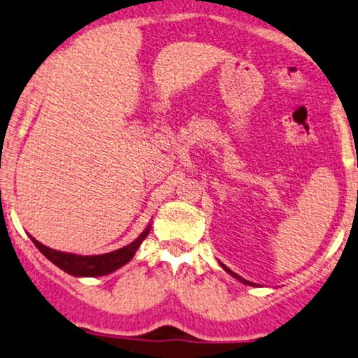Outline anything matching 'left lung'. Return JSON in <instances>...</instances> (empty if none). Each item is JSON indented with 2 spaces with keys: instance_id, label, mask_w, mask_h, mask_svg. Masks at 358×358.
I'll use <instances>...</instances> for the list:
<instances>
[{
  "instance_id": "obj_1",
  "label": "left lung",
  "mask_w": 358,
  "mask_h": 358,
  "mask_svg": "<svg viewBox=\"0 0 358 358\" xmlns=\"http://www.w3.org/2000/svg\"><path fill=\"white\" fill-rule=\"evenodd\" d=\"M222 268H224V270H226V272H229L231 275H233V277H236V278H238V280H241V282H243V284H248V285H253V284H250V282H248V280H245V278H241V277H239V275H236V273H234V272H231V270H229V268H227V266H224V265H222Z\"/></svg>"
}]
</instances>
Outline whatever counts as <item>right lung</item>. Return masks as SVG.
Here are the masks:
<instances>
[{"label":"right lung","instance_id":"add662e5","mask_svg":"<svg viewBox=\"0 0 358 358\" xmlns=\"http://www.w3.org/2000/svg\"><path fill=\"white\" fill-rule=\"evenodd\" d=\"M149 234V229L144 231L139 238L136 239L131 245L124 246V248L112 251V253L105 255H95V257H81V255H71V253H62V251L50 250L47 246L38 243L37 239L32 238L34 245L41 250V253L44 255L47 260H50L54 265H57L59 268L64 270L71 275H76V277H100V275L112 273L113 270L120 268L122 265H125L127 262L132 260V257L136 255L137 248L141 246V243L146 239Z\"/></svg>","mask_w":358,"mask_h":358}]
</instances>
